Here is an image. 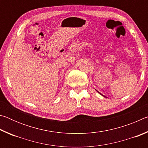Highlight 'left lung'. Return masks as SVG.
Returning <instances> with one entry per match:
<instances>
[{"instance_id": "obj_1", "label": "left lung", "mask_w": 148, "mask_h": 148, "mask_svg": "<svg viewBox=\"0 0 148 148\" xmlns=\"http://www.w3.org/2000/svg\"><path fill=\"white\" fill-rule=\"evenodd\" d=\"M98 92H99V91H98ZM99 93H100V92H99ZM100 94H101V95H102V96H103V97H105V96H104V95H102L101 93H100Z\"/></svg>"}]
</instances>
